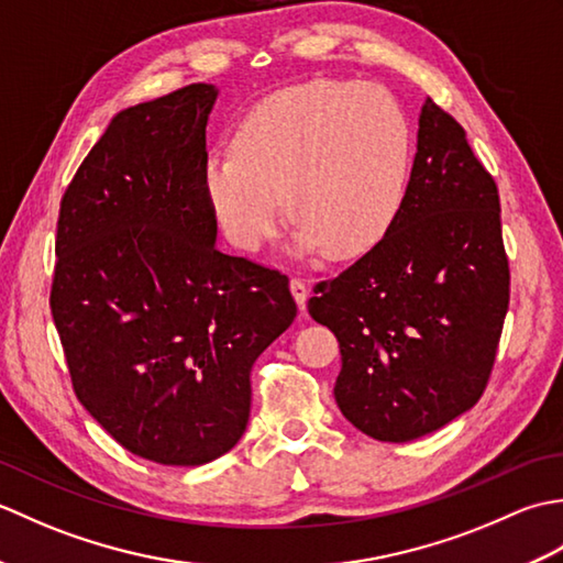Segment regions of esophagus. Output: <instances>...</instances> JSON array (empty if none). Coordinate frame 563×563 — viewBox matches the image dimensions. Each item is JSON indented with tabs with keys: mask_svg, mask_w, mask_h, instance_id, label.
Listing matches in <instances>:
<instances>
[{
	"mask_svg": "<svg viewBox=\"0 0 563 563\" xmlns=\"http://www.w3.org/2000/svg\"><path fill=\"white\" fill-rule=\"evenodd\" d=\"M290 290H292L295 302L300 305V309L305 312V302H307V295H309V288L305 285V280L302 278H292L290 280Z\"/></svg>",
	"mask_w": 563,
	"mask_h": 563,
	"instance_id": "1",
	"label": "esophagus"
}]
</instances>
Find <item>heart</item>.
Listing matches in <instances>:
<instances>
[{"instance_id":"1","label":"heart","mask_w":563,"mask_h":563,"mask_svg":"<svg viewBox=\"0 0 563 563\" xmlns=\"http://www.w3.org/2000/svg\"><path fill=\"white\" fill-rule=\"evenodd\" d=\"M202 186L224 236L258 251L288 210L295 249L361 254L387 230L404 186V123L375 84L312 81L258 103L234 147L210 154Z\"/></svg>"}]
</instances>
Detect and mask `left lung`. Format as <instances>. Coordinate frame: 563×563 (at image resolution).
I'll return each mask as SVG.
<instances>
[{
	"mask_svg": "<svg viewBox=\"0 0 563 563\" xmlns=\"http://www.w3.org/2000/svg\"><path fill=\"white\" fill-rule=\"evenodd\" d=\"M508 302L498 186L464 128L428 99L385 236L307 302L341 345V413L369 438L406 442L470 411L492 377Z\"/></svg>",
	"mask_w": 563,
	"mask_h": 563,
	"instance_id": "obj_1",
	"label": "left lung"
}]
</instances>
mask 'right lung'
<instances>
[{
  "label": "right lung",
  "instance_id": "add662e5",
  "mask_svg": "<svg viewBox=\"0 0 563 563\" xmlns=\"http://www.w3.org/2000/svg\"><path fill=\"white\" fill-rule=\"evenodd\" d=\"M212 84L118 113L59 202L51 312L81 401L159 464L230 452L251 367L292 324L288 275L214 244L206 125Z\"/></svg>",
  "mask_w": 563,
  "mask_h": 563
}]
</instances>
